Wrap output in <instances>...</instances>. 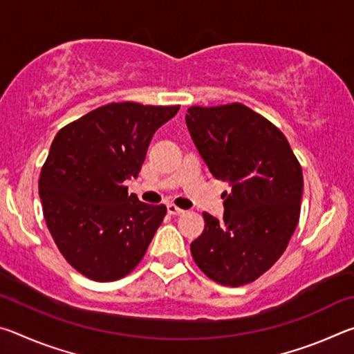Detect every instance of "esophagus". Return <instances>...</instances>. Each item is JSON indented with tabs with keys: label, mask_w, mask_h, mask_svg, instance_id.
<instances>
[{
	"label": "esophagus",
	"mask_w": 354,
	"mask_h": 354,
	"mask_svg": "<svg viewBox=\"0 0 354 354\" xmlns=\"http://www.w3.org/2000/svg\"><path fill=\"white\" fill-rule=\"evenodd\" d=\"M167 211H169L170 215H183L184 214L183 209H179L178 206L173 205V203H170V205H167Z\"/></svg>",
	"instance_id": "obj_1"
}]
</instances>
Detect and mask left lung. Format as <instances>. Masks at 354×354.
<instances>
[{
	"instance_id": "left-lung-1",
	"label": "left lung",
	"mask_w": 354,
	"mask_h": 354,
	"mask_svg": "<svg viewBox=\"0 0 354 354\" xmlns=\"http://www.w3.org/2000/svg\"><path fill=\"white\" fill-rule=\"evenodd\" d=\"M185 123L212 176L231 185L221 195L223 218L203 214L192 256L215 283H253L284 253L298 225L301 165L284 134L241 103L192 106Z\"/></svg>"
}]
</instances>
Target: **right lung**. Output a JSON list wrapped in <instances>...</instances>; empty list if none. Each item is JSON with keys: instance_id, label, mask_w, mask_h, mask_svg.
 <instances>
[{"instance_id": "1", "label": "right lung", "mask_w": 354, "mask_h": 354, "mask_svg": "<svg viewBox=\"0 0 354 354\" xmlns=\"http://www.w3.org/2000/svg\"><path fill=\"white\" fill-rule=\"evenodd\" d=\"M179 106L111 103L64 127L40 171L48 230L71 267L88 279L127 277L167 214L128 195L158 128Z\"/></svg>"}]
</instances>
